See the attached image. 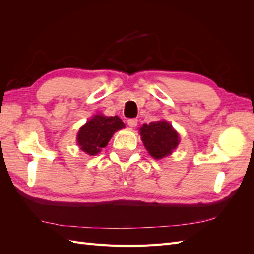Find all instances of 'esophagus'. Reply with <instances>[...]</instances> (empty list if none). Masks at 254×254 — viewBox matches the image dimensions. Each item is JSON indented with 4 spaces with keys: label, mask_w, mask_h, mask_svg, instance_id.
Wrapping results in <instances>:
<instances>
[{
    "label": "esophagus",
    "mask_w": 254,
    "mask_h": 254,
    "mask_svg": "<svg viewBox=\"0 0 254 254\" xmlns=\"http://www.w3.org/2000/svg\"><path fill=\"white\" fill-rule=\"evenodd\" d=\"M127 123L130 127H135L137 125V120L136 119H129L127 121Z\"/></svg>",
    "instance_id": "esophagus-1"
}]
</instances>
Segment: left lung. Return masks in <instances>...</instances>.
Wrapping results in <instances>:
<instances>
[{
    "mask_svg": "<svg viewBox=\"0 0 254 254\" xmlns=\"http://www.w3.org/2000/svg\"><path fill=\"white\" fill-rule=\"evenodd\" d=\"M140 134L145 148L156 160L170 156L180 142L178 132L167 121L143 124L140 128Z\"/></svg>",
    "mask_w": 254,
    "mask_h": 254,
    "instance_id": "8db88e82",
    "label": "left lung"
}]
</instances>
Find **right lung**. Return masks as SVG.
Segmentation results:
<instances>
[{"mask_svg": "<svg viewBox=\"0 0 254 254\" xmlns=\"http://www.w3.org/2000/svg\"><path fill=\"white\" fill-rule=\"evenodd\" d=\"M123 128H125V124L119 117L96 114L79 129L77 143L82 151L95 156L106 147L113 133Z\"/></svg>", "mask_w": 254, "mask_h": 254, "instance_id": "1", "label": "right lung"}]
</instances>
